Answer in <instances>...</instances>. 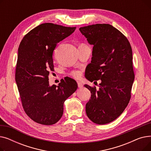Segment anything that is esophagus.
Returning a JSON list of instances; mask_svg holds the SVG:
<instances>
[{
	"instance_id": "1",
	"label": "esophagus",
	"mask_w": 151,
	"mask_h": 151,
	"mask_svg": "<svg viewBox=\"0 0 151 151\" xmlns=\"http://www.w3.org/2000/svg\"><path fill=\"white\" fill-rule=\"evenodd\" d=\"M78 88H83V84L81 82H78Z\"/></svg>"
}]
</instances>
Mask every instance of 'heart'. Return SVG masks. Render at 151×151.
<instances>
[{
    "label": "heart",
    "instance_id": "obj_1",
    "mask_svg": "<svg viewBox=\"0 0 151 151\" xmlns=\"http://www.w3.org/2000/svg\"><path fill=\"white\" fill-rule=\"evenodd\" d=\"M71 75L74 78L78 79V78H80L81 76V71L80 70H74L71 73Z\"/></svg>",
    "mask_w": 151,
    "mask_h": 151
}]
</instances>
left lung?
<instances>
[{
	"label": "left lung",
	"mask_w": 151,
	"mask_h": 151,
	"mask_svg": "<svg viewBox=\"0 0 151 151\" xmlns=\"http://www.w3.org/2000/svg\"><path fill=\"white\" fill-rule=\"evenodd\" d=\"M80 30L93 46L85 77L91 82L101 80L99 90L84 85L91 92L86 112L93 123L106 124L123 113L131 98L134 79L132 47L126 37L108 24L82 27Z\"/></svg>",
	"instance_id": "obj_1"
}]
</instances>
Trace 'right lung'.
<instances>
[{
    "mask_svg": "<svg viewBox=\"0 0 151 151\" xmlns=\"http://www.w3.org/2000/svg\"><path fill=\"white\" fill-rule=\"evenodd\" d=\"M75 29L42 24L24 37L19 46L15 80L24 110L38 124L58 122L63 114L64 101L78 88L76 81L69 77L62 79L58 86H50L48 81L50 72L54 71L55 47Z\"/></svg>",
    "mask_w": 151,
    "mask_h": 151,
    "instance_id": "1",
    "label": "right lung"
}]
</instances>
